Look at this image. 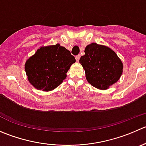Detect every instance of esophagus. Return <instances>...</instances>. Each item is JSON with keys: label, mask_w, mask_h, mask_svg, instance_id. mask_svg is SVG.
<instances>
[{"label": "esophagus", "mask_w": 146, "mask_h": 146, "mask_svg": "<svg viewBox=\"0 0 146 146\" xmlns=\"http://www.w3.org/2000/svg\"><path fill=\"white\" fill-rule=\"evenodd\" d=\"M75 59H76V61H77V62H78L79 60H80V55H77V56H75Z\"/></svg>", "instance_id": "1"}]
</instances>
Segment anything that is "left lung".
Here are the masks:
<instances>
[{"label": "left lung", "mask_w": 146, "mask_h": 146, "mask_svg": "<svg viewBox=\"0 0 146 146\" xmlns=\"http://www.w3.org/2000/svg\"><path fill=\"white\" fill-rule=\"evenodd\" d=\"M80 63L85 72L87 82L101 90H108L123 74V64L117 54L110 47L96 43L85 47Z\"/></svg>", "instance_id": "obj_1"}]
</instances>
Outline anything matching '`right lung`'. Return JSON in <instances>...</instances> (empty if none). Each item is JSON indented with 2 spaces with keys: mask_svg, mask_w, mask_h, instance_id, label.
I'll return each instance as SVG.
<instances>
[{
  "mask_svg": "<svg viewBox=\"0 0 146 146\" xmlns=\"http://www.w3.org/2000/svg\"><path fill=\"white\" fill-rule=\"evenodd\" d=\"M76 62L70 51L59 44L41 46L25 63L30 84L36 90L48 92L63 82L72 64Z\"/></svg>",
  "mask_w": 146,
  "mask_h": 146,
  "instance_id": "1",
  "label": "right lung"
}]
</instances>
